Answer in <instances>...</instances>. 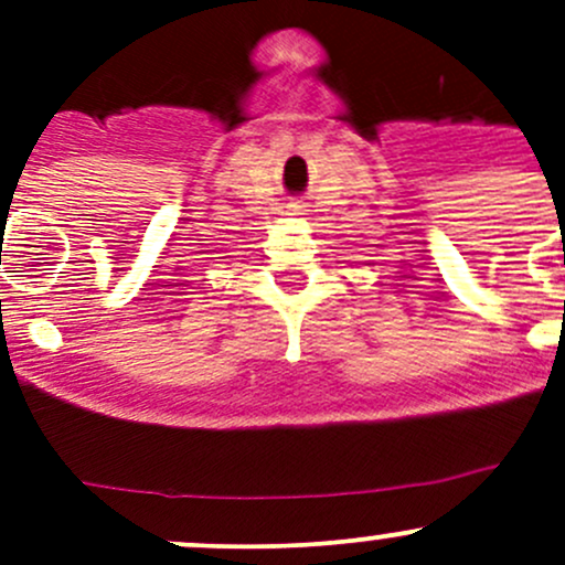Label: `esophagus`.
Returning <instances> with one entry per match:
<instances>
[{"label": "esophagus", "mask_w": 565, "mask_h": 565, "mask_svg": "<svg viewBox=\"0 0 565 565\" xmlns=\"http://www.w3.org/2000/svg\"><path fill=\"white\" fill-rule=\"evenodd\" d=\"M292 210H295V213H292V215H306L303 204H295V207H292Z\"/></svg>", "instance_id": "obj_1"}]
</instances>
